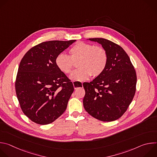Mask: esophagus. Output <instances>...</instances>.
<instances>
[{
	"label": "esophagus",
	"mask_w": 157,
	"mask_h": 157,
	"mask_svg": "<svg viewBox=\"0 0 157 157\" xmlns=\"http://www.w3.org/2000/svg\"><path fill=\"white\" fill-rule=\"evenodd\" d=\"M75 81H73V86H74V87H75V89H76V88H77V87H76V86H75Z\"/></svg>",
	"instance_id": "esophagus-1"
}]
</instances>
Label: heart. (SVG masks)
<instances>
[{"label": "heart", "instance_id": "1", "mask_svg": "<svg viewBox=\"0 0 157 157\" xmlns=\"http://www.w3.org/2000/svg\"><path fill=\"white\" fill-rule=\"evenodd\" d=\"M69 53L70 56L63 53L58 55L55 63L61 72L69 74L73 68L74 62L78 61L79 68L74 71L70 76L72 80L84 81L91 75L97 77L106 68L108 55L103 47L80 41L70 48Z\"/></svg>", "mask_w": 157, "mask_h": 157}]
</instances>
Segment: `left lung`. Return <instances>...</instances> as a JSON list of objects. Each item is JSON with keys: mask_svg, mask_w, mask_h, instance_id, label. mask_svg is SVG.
<instances>
[{"mask_svg": "<svg viewBox=\"0 0 157 157\" xmlns=\"http://www.w3.org/2000/svg\"><path fill=\"white\" fill-rule=\"evenodd\" d=\"M106 50L108 61L103 73L84 82L83 105L87 113L104 122L119 119L127 110L136 91L137 75L130 58L117 44L105 38H89Z\"/></svg>", "mask_w": 157, "mask_h": 157, "instance_id": "1", "label": "left lung"}]
</instances>
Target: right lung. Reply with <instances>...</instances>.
<instances>
[{
    "label": "right lung",
    "mask_w": 157,
    "mask_h": 157,
    "mask_svg": "<svg viewBox=\"0 0 157 157\" xmlns=\"http://www.w3.org/2000/svg\"><path fill=\"white\" fill-rule=\"evenodd\" d=\"M75 41L42 42L30 49L20 63L17 97L24 114L36 124H51L66 109L74 86L57 68L55 59Z\"/></svg>",
    "instance_id": "obj_1"
}]
</instances>
